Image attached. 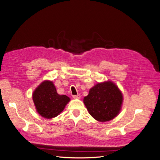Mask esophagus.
Segmentation results:
<instances>
[{
    "label": "esophagus",
    "mask_w": 160,
    "mask_h": 160,
    "mask_svg": "<svg viewBox=\"0 0 160 160\" xmlns=\"http://www.w3.org/2000/svg\"><path fill=\"white\" fill-rule=\"evenodd\" d=\"M73 99H80V95H73Z\"/></svg>",
    "instance_id": "esophagus-1"
}]
</instances>
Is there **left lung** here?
I'll return each mask as SVG.
<instances>
[{
	"label": "left lung",
	"instance_id": "obj_1",
	"mask_svg": "<svg viewBox=\"0 0 160 160\" xmlns=\"http://www.w3.org/2000/svg\"><path fill=\"white\" fill-rule=\"evenodd\" d=\"M122 95L112 82L99 83L92 87L84 99L89 113L99 122L112 120L119 113L122 103Z\"/></svg>",
	"mask_w": 160,
	"mask_h": 160
}]
</instances>
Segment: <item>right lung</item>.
I'll return each instance as SVG.
<instances>
[{"mask_svg":"<svg viewBox=\"0 0 160 160\" xmlns=\"http://www.w3.org/2000/svg\"><path fill=\"white\" fill-rule=\"evenodd\" d=\"M32 98L38 113L48 119L60 114L70 100L66 95H59L52 82L47 80L36 88Z\"/></svg>","mask_w":160,"mask_h":160,"instance_id":"1","label":"right lung"}]
</instances>
